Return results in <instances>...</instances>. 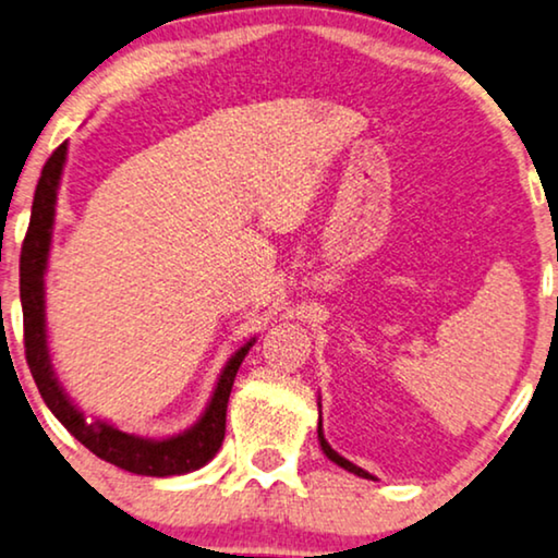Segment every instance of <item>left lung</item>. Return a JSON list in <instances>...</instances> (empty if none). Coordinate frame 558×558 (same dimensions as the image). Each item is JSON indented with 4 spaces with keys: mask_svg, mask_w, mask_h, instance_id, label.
I'll return each instance as SVG.
<instances>
[{
    "mask_svg": "<svg viewBox=\"0 0 558 558\" xmlns=\"http://www.w3.org/2000/svg\"><path fill=\"white\" fill-rule=\"evenodd\" d=\"M318 444H322L324 454H326V457H329L333 464L344 466V470H347V472H352V474H356V477H365V480H375V477H373V474H369V472H365V470H362V466H356V464H352V462H349V459H344V457H339V454H337V451H333V449L329 447V441H326V439H324V430H322V421H318Z\"/></svg>",
    "mask_w": 558,
    "mask_h": 558,
    "instance_id": "obj_1",
    "label": "left lung"
}]
</instances>
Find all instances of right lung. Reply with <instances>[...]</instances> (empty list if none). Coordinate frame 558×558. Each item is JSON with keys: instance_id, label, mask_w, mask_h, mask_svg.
Here are the masks:
<instances>
[{"instance_id": "right-lung-1", "label": "right lung", "mask_w": 558, "mask_h": 558, "mask_svg": "<svg viewBox=\"0 0 558 558\" xmlns=\"http://www.w3.org/2000/svg\"><path fill=\"white\" fill-rule=\"evenodd\" d=\"M65 150L69 147L58 145L43 166L40 181H37L33 214H29V227L22 242L20 255V301H22V322H25V356L33 380L40 390L46 405L53 411L58 421L71 430L88 451L104 462L128 470L132 474H145V477H170V474H185L204 466L217 454L227 430V403L232 392L236 369H240L244 354L250 352L252 341L236 349L232 360L227 362L225 373L219 375L217 390L206 405L198 423H193L183 434L170 436V439H143V436L124 434L109 423H88L84 413L71 403L65 396L58 377L50 365L48 354V333H46V267L50 252V236H53L56 219V196L58 183H61Z\"/></svg>"}]
</instances>
